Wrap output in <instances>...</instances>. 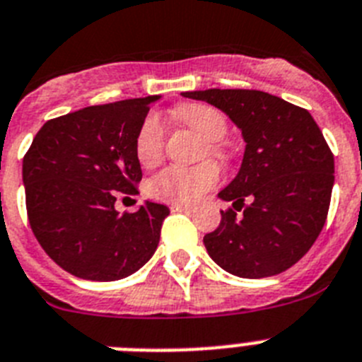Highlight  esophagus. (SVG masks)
Masks as SVG:
<instances>
[{
	"label": "esophagus",
	"instance_id": "34e87169",
	"mask_svg": "<svg viewBox=\"0 0 362 362\" xmlns=\"http://www.w3.org/2000/svg\"><path fill=\"white\" fill-rule=\"evenodd\" d=\"M171 211H193V206H189V204H171Z\"/></svg>",
	"mask_w": 362,
	"mask_h": 362
}]
</instances>
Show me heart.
Segmentation results:
<instances>
[{"label":"heart","mask_w":362,"mask_h":362,"mask_svg":"<svg viewBox=\"0 0 362 362\" xmlns=\"http://www.w3.org/2000/svg\"><path fill=\"white\" fill-rule=\"evenodd\" d=\"M173 115L208 144L206 147L211 156H226V151L221 145L228 132V123L223 112L209 105L187 103L175 108ZM163 147H165V130H163L162 121L158 115H148L136 136V158L141 165L151 169L162 160ZM217 180L218 167L211 162L195 167L171 165L148 180L147 193L153 199L163 200V202L187 204L200 199L209 187L217 184Z\"/></svg>","instance_id":"heart-1"}]
</instances>
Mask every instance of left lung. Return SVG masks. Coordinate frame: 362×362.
<instances>
[{
    "label": "left lung",
    "mask_w": 362,
    "mask_h": 362,
    "mask_svg": "<svg viewBox=\"0 0 362 362\" xmlns=\"http://www.w3.org/2000/svg\"><path fill=\"white\" fill-rule=\"evenodd\" d=\"M182 95L223 110L247 144L238 176L218 193L233 208L204 235L209 257L239 278L284 272L308 254L326 223L335 162L322 130L305 108L257 90Z\"/></svg>",
    "instance_id": "8db88e82"
}]
</instances>
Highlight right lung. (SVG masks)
<instances>
[{"mask_svg":"<svg viewBox=\"0 0 362 362\" xmlns=\"http://www.w3.org/2000/svg\"><path fill=\"white\" fill-rule=\"evenodd\" d=\"M160 95L88 106L38 130L23 158L29 224L51 259L69 274L115 281L156 252L169 208L145 200L115 211L119 193L138 195L136 136Z\"/></svg>","mask_w":362,"mask_h":362,"instance_id":"obj_1","label":"right lung"}]
</instances>
